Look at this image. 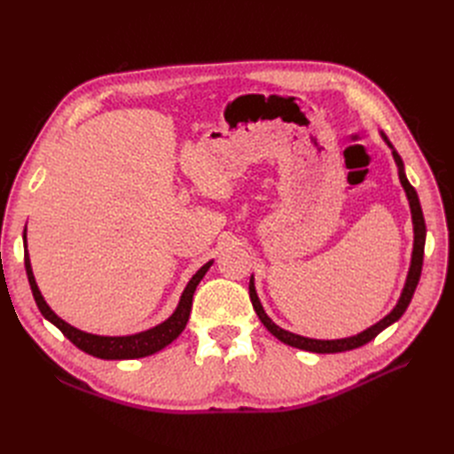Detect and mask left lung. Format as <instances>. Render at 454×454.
I'll use <instances>...</instances> for the list:
<instances>
[{
	"mask_svg": "<svg viewBox=\"0 0 454 454\" xmlns=\"http://www.w3.org/2000/svg\"><path fill=\"white\" fill-rule=\"evenodd\" d=\"M384 136V134H382ZM384 140H387V144L392 147V144L388 142L387 136H384ZM392 155H394V160L397 164V174H400V182L405 189L407 193V199H409V206H411V214H413V225H415V246H413V261H411V269H409V277H407V282H405V287H403V294L400 297V301H397V305L394 307V310L384 316V318L380 322H377L375 325H371L369 329H365V332L354 335V337H347V339H337V340H318V339H309V337H301V335H295L292 332H286V329L278 327L277 324H274L269 316L265 314L263 307H261L259 299H257V294H255V287H254V280L250 278V299H252V305H254V310L257 312L259 320L263 322V325L269 329V332L277 337L278 340L286 342V345L290 347H295V348H301V350H309V352H316V354H333V352H345V350H352V348H358V347H364L365 342L373 340L382 329H387L388 325H392L395 320H400L403 312L407 310L411 299H413V294L417 290L419 286V280H420V272H422V259H424V242H426V223H424V215H422V208H420V202H419V195L415 187L409 184L407 176L403 172V160L402 157L397 155V151L392 147Z\"/></svg>",
	"mask_w": 454,
	"mask_h": 454,
	"instance_id": "8db88e82",
	"label": "left lung"
}]
</instances>
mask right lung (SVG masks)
Masks as SVG:
<instances>
[{"label": "right lung", "instance_id": "1", "mask_svg": "<svg viewBox=\"0 0 454 454\" xmlns=\"http://www.w3.org/2000/svg\"><path fill=\"white\" fill-rule=\"evenodd\" d=\"M24 242H26V231H24ZM210 265H212V261H208V263L202 265L197 270L195 277L189 280L187 287L182 294L180 305H177L176 312L170 316L167 322L159 324L153 329H147V332L129 335V337H102V335L85 333V332H81V329L72 327L70 324H66L62 318H59V316L49 309V305L45 303V299L41 297V292L37 290V284H35L32 265H30L28 250L24 252L26 274H28V282H30V287H32L35 305L41 310V314H43L51 324L57 325L60 332L64 333V337L70 339L77 348H81L90 356H96V358H102V360L144 358V356H151V354L159 352L160 348H164L167 345H170V342L185 329L189 314H191V307H193V294L197 290L199 282L202 280V277L206 274V270L210 269Z\"/></svg>", "mask_w": 454, "mask_h": 454}]
</instances>
